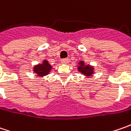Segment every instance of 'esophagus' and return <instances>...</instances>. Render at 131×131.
<instances>
[{
  "label": "esophagus",
  "mask_w": 131,
  "mask_h": 131,
  "mask_svg": "<svg viewBox=\"0 0 131 131\" xmlns=\"http://www.w3.org/2000/svg\"><path fill=\"white\" fill-rule=\"evenodd\" d=\"M61 63H63V64H68L69 63V60L67 59V58H66V59H63L62 60H61Z\"/></svg>",
  "instance_id": "esophagus-1"
}]
</instances>
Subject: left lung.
Wrapping results in <instances>:
<instances>
[{
  "instance_id": "left-lung-1",
  "label": "left lung",
  "mask_w": 131,
  "mask_h": 131,
  "mask_svg": "<svg viewBox=\"0 0 131 131\" xmlns=\"http://www.w3.org/2000/svg\"><path fill=\"white\" fill-rule=\"evenodd\" d=\"M78 71L82 73L84 76L90 77H92L94 74V67L93 66H90V64H85L84 61L81 60L78 63Z\"/></svg>"
}]
</instances>
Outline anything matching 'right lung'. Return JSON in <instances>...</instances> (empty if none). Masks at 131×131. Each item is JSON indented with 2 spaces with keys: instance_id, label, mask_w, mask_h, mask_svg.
Here are the masks:
<instances>
[{
  "instance_id": "right-lung-1",
  "label": "right lung",
  "mask_w": 131,
  "mask_h": 131,
  "mask_svg": "<svg viewBox=\"0 0 131 131\" xmlns=\"http://www.w3.org/2000/svg\"><path fill=\"white\" fill-rule=\"evenodd\" d=\"M52 66L49 63L47 60H43V62L38 65H35L33 68V71L37 75V77H43L48 75L51 71Z\"/></svg>"
}]
</instances>
